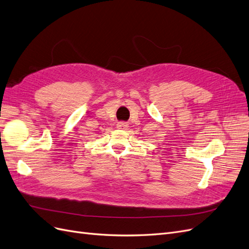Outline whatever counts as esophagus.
Masks as SVG:
<instances>
[{
  "instance_id": "obj_1",
  "label": "esophagus",
  "mask_w": 249,
  "mask_h": 249,
  "mask_svg": "<svg viewBox=\"0 0 249 249\" xmlns=\"http://www.w3.org/2000/svg\"><path fill=\"white\" fill-rule=\"evenodd\" d=\"M117 126H118V128H120V129H127L128 123L124 122V121H121V122H118Z\"/></svg>"
}]
</instances>
